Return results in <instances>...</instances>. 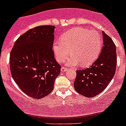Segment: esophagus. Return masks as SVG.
Here are the masks:
<instances>
[{
  "label": "esophagus",
  "mask_w": 126,
  "mask_h": 126,
  "mask_svg": "<svg viewBox=\"0 0 126 126\" xmlns=\"http://www.w3.org/2000/svg\"><path fill=\"white\" fill-rule=\"evenodd\" d=\"M67 70V69L66 67H62V68H61V71L62 72H65Z\"/></svg>",
  "instance_id": "obj_1"
}]
</instances>
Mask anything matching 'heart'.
Returning <instances> with one entry per match:
<instances>
[{
  "instance_id": "heart-1",
  "label": "heart",
  "mask_w": 126,
  "mask_h": 126,
  "mask_svg": "<svg viewBox=\"0 0 126 126\" xmlns=\"http://www.w3.org/2000/svg\"><path fill=\"white\" fill-rule=\"evenodd\" d=\"M102 47L101 34L95 30L83 28H74L69 30L61 37V41L53 43V49L57 61L64 62L69 54L67 61L68 65L80 64L88 66L96 61Z\"/></svg>"
}]
</instances>
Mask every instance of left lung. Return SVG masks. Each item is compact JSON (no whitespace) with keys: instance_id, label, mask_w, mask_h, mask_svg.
Returning a JSON list of instances; mask_svg holds the SVG:
<instances>
[{"instance_id":"left-lung-1","label":"left lung","mask_w":126,"mask_h":126,"mask_svg":"<svg viewBox=\"0 0 126 126\" xmlns=\"http://www.w3.org/2000/svg\"><path fill=\"white\" fill-rule=\"evenodd\" d=\"M103 47L100 55L89 68L77 70L74 89L86 97L102 93L112 81L116 71V47L109 35L103 32Z\"/></svg>"}]
</instances>
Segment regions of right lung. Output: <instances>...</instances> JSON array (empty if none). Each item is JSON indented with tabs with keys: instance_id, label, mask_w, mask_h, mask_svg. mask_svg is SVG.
Segmentation results:
<instances>
[{
	"instance_id": "obj_1",
	"label": "right lung",
	"mask_w": 126,
	"mask_h": 126,
	"mask_svg": "<svg viewBox=\"0 0 126 126\" xmlns=\"http://www.w3.org/2000/svg\"><path fill=\"white\" fill-rule=\"evenodd\" d=\"M54 28V26L45 25L30 29L17 39L10 53L13 79L33 98L49 94L61 72L52 49Z\"/></svg>"
}]
</instances>
